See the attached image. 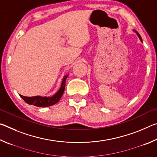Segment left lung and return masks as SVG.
I'll return each instance as SVG.
<instances>
[{
  "mask_svg": "<svg viewBox=\"0 0 157 157\" xmlns=\"http://www.w3.org/2000/svg\"><path fill=\"white\" fill-rule=\"evenodd\" d=\"M137 33V34H138V36H139V39H140V41H142V39H141V37H140V34H139V33Z\"/></svg>",
  "mask_w": 157,
  "mask_h": 157,
  "instance_id": "8db88e82",
  "label": "left lung"
}]
</instances>
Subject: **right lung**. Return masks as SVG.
<instances>
[{"mask_svg": "<svg viewBox=\"0 0 157 157\" xmlns=\"http://www.w3.org/2000/svg\"><path fill=\"white\" fill-rule=\"evenodd\" d=\"M68 78V75H66L63 79L62 86L59 91H57L56 94H55L52 97H41V96H34V97H25L23 95H20V96L23 98V100L25 101L28 105H33L39 107H46L49 106L56 104L60 98H62L65 89L66 80Z\"/></svg>", "mask_w": 157, "mask_h": 157, "instance_id": "add662e5", "label": "right lung"}]
</instances>
